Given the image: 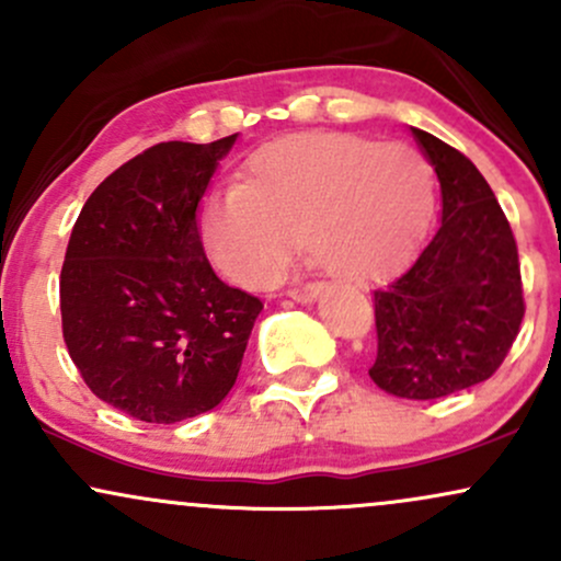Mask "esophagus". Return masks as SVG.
Instances as JSON below:
<instances>
[{"label":"esophagus","mask_w":561,"mask_h":561,"mask_svg":"<svg viewBox=\"0 0 561 561\" xmlns=\"http://www.w3.org/2000/svg\"><path fill=\"white\" fill-rule=\"evenodd\" d=\"M319 293H321V287H317V285H311V287H300V289H289V298H293L295 302H313L319 298Z\"/></svg>","instance_id":"esophagus-1"}]
</instances>
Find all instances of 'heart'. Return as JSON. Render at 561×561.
<instances>
[{"label": "heart", "instance_id": "heart-1", "mask_svg": "<svg viewBox=\"0 0 561 561\" xmlns=\"http://www.w3.org/2000/svg\"><path fill=\"white\" fill-rule=\"evenodd\" d=\"M435 173L420 150L353 134H300L248 158L242 184L218 186L199 214L208 259L263 287L298 244L345 282L396 266L433 214Z\"/></svg>", "mask_w": 561, "mask_h": 561}]
</instances>
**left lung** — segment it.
<instances>
[{
  "instance_id": "obj_1",
  "label": "left lung",
  "mask_w": 561,
  "mask_h": 561,
  "mask_svg": "<svg viewBox=\"0 0 561 561\" xmlns=\"http://www.w3.org/2000/svg\"><path fill=\"white\" fill-rule=\"evenodd\" d=\"M440 182V227L416 259L375 293L377 388L433 401L485 382L525 317L517 242L469 158L409 126Z\"/></svg>"
}]
</instances>
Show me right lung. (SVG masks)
Masks as SVG:
<instances>
[{"instance_id":"add662e5","label":"right lung","mask_w":561,"mask_h":561,"mask_svg":"<svg viewBox=\"0 0 561 561\" xmlns=\"http://www.w3.org/2000/svg\"><path fill=\"white\" fill-rule=\"evenodd\" d=\"M240 134L160 141L83 203L60 272L62 337L100 401L173 424L229 396L263 302L224 285L199 240L210 179Z\"/></svg>"}]
</instances>
